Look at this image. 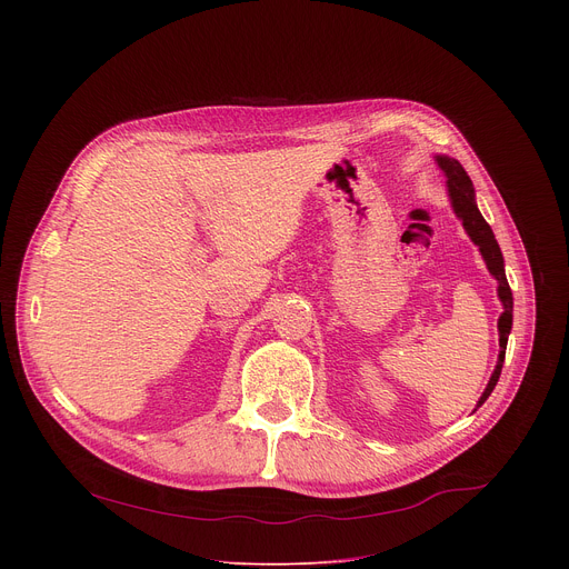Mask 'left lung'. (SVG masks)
<instances>
[{
    "label": "left lung",
    "instance_id": "obj_1",
    "mask_svg": "<svg viewBox=\"0 0 569 569\" xmlns=\"http://www.w3.org/2000/svg\"><path fill=\"white\" fill-rule=\"evenodd\" d=\"M441 171L446 173L448 178V193H450V200H452V209L455 213L461 218L468 236L472 238L475 246L479 248L486 266H489L491 274L498 279V295H500V301L505 306V312L500 315V321H498V331H500V358H498V367L489 380V385H486L481 398L477 400V408H481L483 400L491 396V391L496 389L498 380H500V373H502V365H505V353H507V342H509V333H511V323H513V295H511V288H509V281H507V274H505V259H502V252H500V246L498 240L493 236V229L489 227V222L483 220V216L479 213L477 204H475V189H472V182L468 178V173L463 171V167L459 164L457 159L452 157H443L439 154L437 157Z\"/></svg>",
    "mask_w": 569,
    "mask_h": 569
}]
</instances>
